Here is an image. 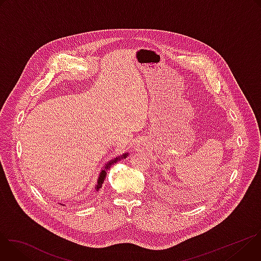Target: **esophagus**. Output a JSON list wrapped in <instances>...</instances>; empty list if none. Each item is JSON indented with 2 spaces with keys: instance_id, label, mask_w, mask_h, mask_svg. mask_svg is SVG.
<instances>
[{
  "instance_id": "esophagus-1",
  "label": "esophagus",
  "mask_w": 261,
  "mask_h": 261,
  "mask_svg": "<svg viewBox=\"0 0 261 261\" xmlns=\"http://www.w3.org/2000/svg\"><path fill=\"white\" fill-rule=\"evenodd\" d=\"M146 147H147V145H146L145 141H143V140H139V141L135 144V146H134V148H135V150H136L137 152L145 151Z\"/></svg>"
}]
</instances>
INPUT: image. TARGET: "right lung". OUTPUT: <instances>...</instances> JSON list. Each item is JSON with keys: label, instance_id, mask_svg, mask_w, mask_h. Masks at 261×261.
I'll use <instances>...</instances> for the list:
<instances>
[{"label": "right lung", "instance_id": "1", "mask_svg": "<svg viewBox=\"0 0 261 261\" xmlns=\"http://www.w3.org/2000/svg\"><path fill=\"white\" fill-rule=\"evenodd\" d=\"M128 155H129V153H125V154H123V155H120V156H118V157H116V158H114V159L109 160V161L104 165V167L101 169V171H100V173H99V176H98V178H97V184L95 185V188H94V189H95L96 191H99V189L102 187V184H103V181H104V179H105V177H106V174H107V170L110 169L111 166H113L114 164H116L117 162L121 161L122 159H126ZM60 204H62V203H60ZM62 205H64V204H62Z\"/></svg>", "mask_w": 261, "mask_h": 261}]
</instances>
